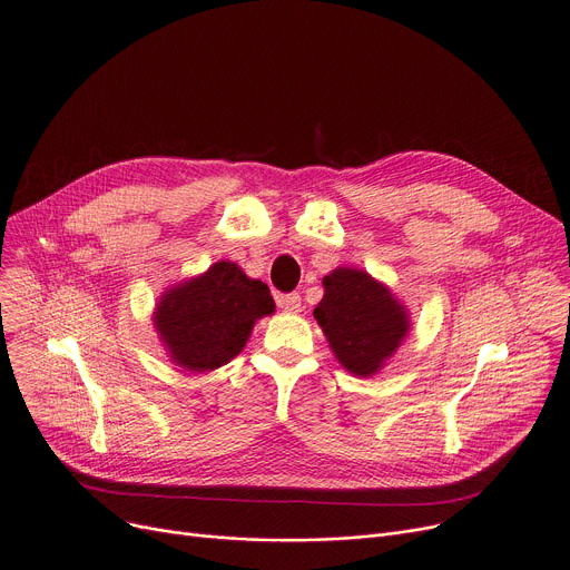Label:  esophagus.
Returning <instances> with one entry per match:
<instances>
[{"mask_svg": "<svg viewBox=\"0 0 570 570\" xmlns=\"http://www.w3.org/2000/svg\"><path fill=\"white\" fill-rule=\"evenodd\" d=\"M299 293H288V295H279L277 304L284 308L286 314H297L299 312Z\"/></svg>", "mask_w": 570, "mask_h": 570, "instance_id": "34e87169", "label": "esophagus"}]
</instances>
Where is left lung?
<instances>
[{"instance_id": "8db88e82", "label": "left lung", "mask_w": 570, "mask_h": 570, "mask_svg": "<svg viewBox=\"0 0 570 570\" xmlns=\"http://www.w3.org/2000/svg\"><path fill=\"white\" fill-rule=\"evenodd\" d=\"M323 286L314 318L336 361L354 377L377 375L411 332L409 308L361 268H336L323 277Z\"/></svg>"}]
</instances>
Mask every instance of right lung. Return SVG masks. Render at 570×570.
<instances>
[{"mask_svg":"<svg viewBox=\"0 0 570 570\" xmlns=\"http://www.w3.org/2000/svg\"><path fill=\"white\" fill-rule=\"evenodd\" d=\"M273 314L268 286L225 258L166 288L151 323L175 366L212 373L240 354L258 318Z\"/></svg>","mask_w":570,"mask_h":570,"instance_id":"1","label":"right lung"}]
</instances>
